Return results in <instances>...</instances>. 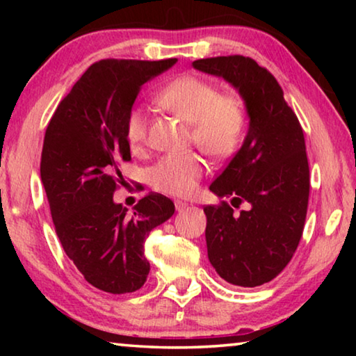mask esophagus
<instances>
[{"label":"esophagus","mask_w":356,"mask_h":356,"mask_svg":"<svg viewBox=\"0 0 356 356\" xmlns=\"http://www.w3.org/2000/svg\"><path fill=\"white\" fill-rule=\"evenodd\" d=\"M174 204H176L177 212H184V210H186V209L190 207V204L188 202H184V201H176Z\"/></svg>","instance_id":"1"}]
</instances>
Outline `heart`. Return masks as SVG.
<instances>
[{
    "instance_id": "b5f03b06",
    "label": "heart",
    "mask_w": 356,
    "mask_h": 356,
    "mask_svg": "<svg viewBox=\"0 0 356 356\" xmlns=\"http://www.w3.org/2000/svg\"><path fill=\"white\" fill-rule=\"evenodd\" d=\"M165 110L191 124L193 141L209 155H231L242 141L246 127V108L236 94H220L213 83L195 75H182L166 83L156 92ZM125 140L134 152L143 150L147 140V118L134 108L125 119ZM204 174V161L196 154L165 155L150 168L155 190L171 196H188Z\"/></svg>"
}]
</instances>
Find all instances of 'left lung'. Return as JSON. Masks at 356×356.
<instances>
[{"mask_svg":"<svg viewBox=\"0 0 356 356\" xmlns=\"http://www.w3.org/2000/svg\"><path fill=\"white\" fill-rule=\"evenodd\" d=\"M193 67L220 76L242 97L250 124L242 147L209 190L227 202L206 206L207 256L229 284L256 287L291 262L303 234L309 197L305 136L276 78L254 59H197Z\"/></svg>","mask_w":356,"mask_h":356,"instance_id":"8db88e82","label":"left lung"}]
</instances>
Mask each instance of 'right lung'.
<instances>
[{
  "label": "right lung",
  "instance_id": "right-lung-1",
  "mask_svg": "<svg viewBox=\"0 0 356 356\" xmlns=\"http://www.w3.org/2000/svg\"><path fill=\"white\" fill-rule=\"evenodd\" d=\"M177 63L104 59L81 75L48 124L40 179L65 254L89 284L108 293L143 287L150 265L149 232L170 220L174 202L159 193L138 201L134 215L113 200L129 161L125 119L144 83Z\"/></svg>",
  "mask_w": 356,
  "mask_h": 356
}]
</instances>
